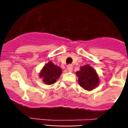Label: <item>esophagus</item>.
Wrapping results in <instances>:
<instances>
[{
  "instance_id": "esophagus-1",
  "label": "esophagus",
  "mask_w": 128,
  "mask_h": 128,
  "mask_svg": "<svg viewBox=\"0 0 128 128\" xmlns=\"http://www.w3.org/2000/svg\"><path fill=\"white\" fill-rule=\"evenodd\" d=\"M72 69H73V66L71 64H68L67 66V70H68V72H72Z\"/></svg>"
}]
</instances>
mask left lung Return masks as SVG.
<instances>
[{
	"instance_id": "8db88e82",
	"label": "left lung",
	"mask_w": 128,
	"mask_h": 128,
	"mask_svg": "<svg viewBox=\"0 0 128 128\" xmlns=\"http://www.w3.org/2000/svg\"><path fill=\"white\" fill-rule=\"evenodd\" d=\"M76 74L78 78L79 85L86 90L91 91L100 84L98 74L96 70L88 64L81 66Z\"/></svg>"
}]
</instances>
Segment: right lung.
Masks as SVG:
<instances>
[{
    "label": "right lung",
    "instance_id": "1",
    "mask_svg": "<svg viewBox=\"0 0 128 128\" xmlns=\"http://www.w3.org/2000/svg\"><path fill=\"white\" fill-rule=\"evenodd\" d=\"M62 73V68L53 64L52 61H49L42 68L39 73V78L42 79L45 84L51 85L56 82Z\"/></svg>",
    "mask_w": 128,
    "mask_h": 128
}]
</instances>
